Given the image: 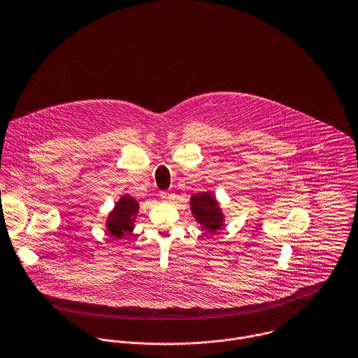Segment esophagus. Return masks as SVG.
Here are the masks:
<instances>
[{"mask_svg": "<svg viewBox=\"0 0 358 358\" xmlns=\"http://www.w3.org/2000/svg\"><path fill=\"white\" fill-rule=\"evenodd\" d=\"M160 198L163 199V201H171L173 198H176V195L171 192V191H163V192H160Z\"/></svg>", "mask_w": 358, "mask_h": 358, "instance_id": "1", "label": "esophagus"}]
</instances>
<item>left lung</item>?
<instances>
[{"instance_id":"obj_1","label":"left lung","mask_w":358,"mask_h":358,"mask_svg":"<svg viewBox=\"0 0 358 358\" xmlns=\"http://www.w3.org/2000/svg\"><path fill=\"white\" fill-rule=\"evenodd\" d=\"M191 213L195 220L203 227L206 234H215L224 224V213L210 191L195 194L189 198Z\"/></svg>"}]
</instances>
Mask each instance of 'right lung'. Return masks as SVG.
Segmentation results:
<instances>
[{"mask_svg": "<svg viewBox=\"0 0 358 358\" xmlns=\"http://www.w3.org/2000/svg\"><path fill=\"white\" fill-rule=\"evenodd\" d=\"M139 203L129 194H124L115 202L113 210L106 219V230L114 238H122L125 234L134 231L138 216Z\"/></svg>", "mask_w": 358, "mask_h": 358, "instance_id": "right-lung-1", "label": "right lung"}]
</instances>
